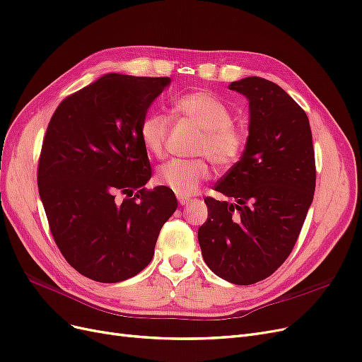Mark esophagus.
<instances>
[{
    "label": "esophagus",
    "instance_id": "esophagus-1",
    "mask_svg": "<svg viewBox=\"0 0 362 362\" xmlns=\"http://www.w3.org/2000/svg\"><path fill=\"white\" fill-rule=\"evenodd\" d=\"M179 203L182 206H188V204L192 203V199L191 198H186V197H179Z\"/></svg>",
    "mask_w": 362,
    "mask_h": 362
}]
</instances>
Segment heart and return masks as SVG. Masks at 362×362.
<instances>
[{
  "instance_id": "b5f03b06",
  "label": "heart",
  "mask_w": 362,
  "mask_h": 362,
  "mask_svg": "<svg viewBox=\"0 0 362 362\" xmlns=\"http://www.w3.org/2000/svg\"><path fill=\"white\" fill-rule=\"evenodd\" d=\"M174 110L186 117L202 136L197 140L195 153L209 156L219 168L234 165L242 156L246 144L243 129L233 124V112L223 101L204 90L189 92L174 103ZM168 117L163 113H147L140 125V140L151 155L160 158L165 152ZM210 167L203 158L192 160L173 159L160 165L156 173L158 183L167 186L177 197H191L207 180Z\"/></svg>"
}]
</instances>
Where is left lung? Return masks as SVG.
Segmentation results:
<instances>
[{"label":"left lung","mask_w":362,"mask_h":362,"mask_svg":"<svg viewBox=\"0 0 362 362\" xmlns=\"http://www.w3.org/2000/svg\"><path fill=\"white\" fill-rule=\"evenodd\" d=\"M249 101L240 160L215 186L234 203L207 197L198 243L209 269L252 285L285 262L313 202L316 170L309 117L279 85L245 77L230 85Z\"/></svg>","instance_id":"obj_1"}]
</instances>
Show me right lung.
I'll use <instances>...</instances> for the list:
<instances>
[{"label": "right lung", "instance_id": "right-lung-1", "mask_svg": "<svg viewBox=\"0 0 362 362\" xmlns=\"http://www.w3.org/2000/svg\"><path fill=\"white\" fill-rule=\"evenodd\" d=\"M170 77L104 74L53 113L38 160V192L55 243L74 270L122 282L153 258L163 225L177 209L152 177L140 125Z\"/></svg>", "mask_w": 362, "mask_h": 362}]
</instances>
